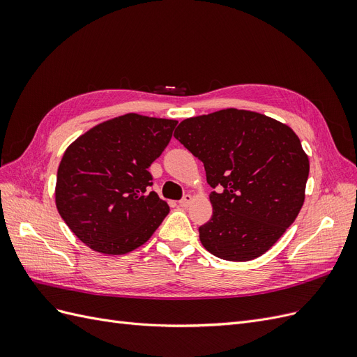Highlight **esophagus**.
Wrapping results in <instances>:
<instances>
[{"label": "esophagus", "instance_id": "34e87169", "mask_svg": "<svg viewBox=\"0 0 357 357\" xmlns=\"http://www.w3.org/2000/svg\"><path fill=\"white\" fill-rule=\"evenodd\" d=\"M192 201H193V197L189 195V193H186V195L178 201V204H180V207H185L186 208V207H189Z\"/></svg>", "mask_w": 357, "mask_h": 357}]
</instances>
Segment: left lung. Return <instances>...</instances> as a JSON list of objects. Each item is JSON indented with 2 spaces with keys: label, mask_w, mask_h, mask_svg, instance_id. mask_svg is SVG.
Returning a JSON list of instances; mask_svg holds the SVG:
<instances>
[{
  "label": "left lung",
  "mask_w": 357,
  "mask_h": 357,
  "mask_svg": "<svg viewBox=\"0 0 357 357\" xmlns=\"http://www.w3.org/2000/svg\"><path fill=\"white\" fill-rule=\"evenodd\" d=\"M174 137L202 160L211 219L199 240L225 261L268 252L295 222L305 199L310 160L298 135L265 114L226 109L180 122Z\"/></svg>",
  "instance_id": "obj_1"
}]
</instances>
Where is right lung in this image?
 <instances>
[{
    "instance_id": "right-lung-1",
    "label": "right lung",
    "mask_w": 357,
    "mask_h": 357,
    "mask_svg": "<svg viewBox=\"0 0 357 357\" xmlns=\"http://www.w3.org/2000/svg\"><path fill=\"white\" fill-rule=\"evenodd\" d=\"M177 121L128 113L91 128L73 142L58 168L55 201L77 238L104 255L143 245L169 207L149 192V167L172 137Z\"/></svg>"
}]
</instances>
